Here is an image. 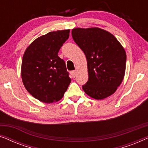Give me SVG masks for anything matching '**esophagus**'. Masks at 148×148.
<instances>
[{
	"label": "esophagus",
	"mask_w": 148,
	"mask_h": 148,
	"mask_svg": "<svg viewBox=\"0 0 148 148\" xmlns=\"http://www.w3.org/2000/svg\"><path fill=\"white\" fill-rule=\"evenodd\" d=\"M71 75H72L73 78H75V77L76 75H77V71H71Z\"/></svg>",
	"instance_id": "obj_1"
}]
</instances>
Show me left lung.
<instances>
[{"instance_id":"obj_1","label":"left lung","mask_w":148,"mask_h":148,"mask_svg":"<svg viewBox=\"0 0 148 148\" xmlns=\"http://www.w3.org/2000/svg\"><path fill=\"white\" fill-rule=\"evenodd\" d=\"M72 37L84 52L89 79L82 86L86 94L102 100L114 94L123 82L126 52L116 38L98 27L75 28Z\"/></svg>"}]
</instances>
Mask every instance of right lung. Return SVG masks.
<instances>
[{"label": "right lung", "mask_w": 148, "mask_h": 148, "mask_svg": "<svg viewBox=\"0 0 148 148\" xmlns=\"http://www.w3.org/2000/svg\"><path fill=\"white\" fill-rule=\"evenodd\" d=\"M69 32V29L49 32L34 40L24 52L23 84L32 96L42 102L60 100L71 81L65 62L58 56Z\"/></svg>", "instance_id": "obj_1"}]
</instances>
